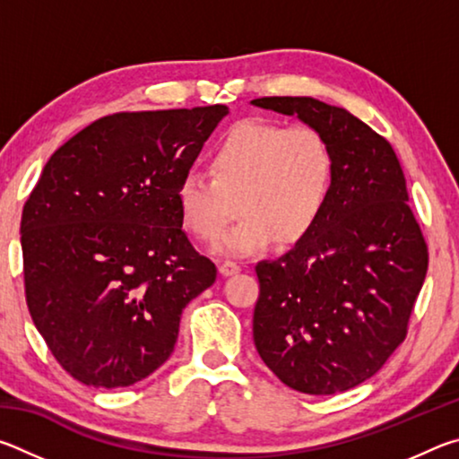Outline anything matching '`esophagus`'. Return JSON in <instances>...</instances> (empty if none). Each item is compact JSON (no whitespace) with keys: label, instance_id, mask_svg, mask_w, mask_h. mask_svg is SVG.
I'll return each instance as SVG.
<instances>
[{"label":"esophagus","instance_id":"34e87169","mask_svg":"<svg viewBox=\"0 0 459 459\" xmlns=\"http://www.w3.org/2000/svg\"><path fill=\"white\" fill-rule=\"evenodd\" d=\"M219 271H221L222 277H230V275H237L238 273L240 265H237V263H232V261H222L221 265H219Z\"/></svg>","mask_w":459,"mask_h":459}]
</instances>
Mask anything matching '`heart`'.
<instances>
[{"label":"heart","mask_w":459,"mask_h":459,"mask_svg":"<svg viewBox=\"0 0 459 459\" xmlns=\"http://www.w3.org/2000/svg\"><path fill=\"white\" fill-rule=\"evenodd\" d=\"M211 176H182L176 204L186 229L212 243L234 212L241 219L216 251L247 257L277 238L295 243L312 232L328 206L333 155L320 131L261 119L232 127L211 155Z\"/></svg>","instance_id":"1"}]
</instances>
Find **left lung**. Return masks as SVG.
Returning a JSON list of instances; mask_svg holds the SVG:
<instances>
[{
	"label": "left lung",
	"mask_w": 459,
	"mask_h": 459,
	"mask_svg": "<svg viewBox=\"0 0 459 459\" xmlns=\"http://www.w3.org/2000/svg\"><path fill=\"white\" fill-rule=\"evenodd\" d=\"M251 103L298 115L333 155L322 219L281 257L255 267V346L295 391H348L377 375L405 340L425 281L427 245L407 204L403 168L391 143L346 108L312 97Z\"/></svg>",
	"instance_id": "left-lung-1"
}]
</instances>
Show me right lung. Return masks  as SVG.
<instances>
[{
  "label": "right lung",
  "mask_w": 459,
  "mask_h": 459,
  "mask_svg": "<svg viewBox=\"0 0 459 459\" xmlns=\"http://www.w3.org/2000/svg\"><path fill=\"white\" fill-rule=\"evenodd\" d=\"M229 107L117 113L52 153L22 212L30 316L82 385H135L174 352L182 309L216 279L176 188Z\"/></svg>",
  "instance_id": "add662e5"
}]
</instances>
